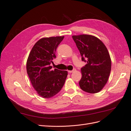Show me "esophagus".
Returning a JSON list of instances; mask_svg holds the SVG:
<instances>
[{
	"label": "esophagus",
	"instance_id": "esophagus-1",
	"mask_svg": "<svg viewBox=\"0 0 131 131\" xmlns=\"http://www.w3.org/2000/svg\"><path fill=\"white\" fill-rule=\"evenodd\" d=\"M75 70H76V69H73L72 70H68V72L69 73H73L74 72H75Z\"/></svg>",
	"mask_w": 131,
	"mask_h": 131
}]
</instances>
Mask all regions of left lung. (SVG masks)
<instances>
[{
  "label": "left lung",
  "instance_id": "1",
  "mask_svg": "<svg viewBox=\"0 0 131 131\" xmlns=\"http://www.w3.org/2000/svg\"><path fill=\"white\" fill-rule=\"evenodd\" d=\"M82 61L86 62L81 70L80 88L85 92L96 93L104 88L108 81L112 62L108 51L103 42L91 35L72 37Z\"/></svg>",
  "mask_w": 131,
  "mask_h": 131
}]
</instances>
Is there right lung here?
<instances>
[{"instance_id":"obj_1","label":"right lung","mask_w":131,"mask_h":131,"mask_svg":"<svg viewBox=\"0 0 131 131\" xmlns=\"http://www.w3.org/2000/svg\"><path fill=\"white\" fill-rule=\"evenodd\" d=\"M64 37L42 38L33 47L27 62V72L31 84L43 98H49L61 91L64 84L67 71L52 69L56 58L55 52Z\"/></svg>"}]
</instances>
